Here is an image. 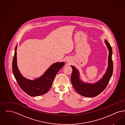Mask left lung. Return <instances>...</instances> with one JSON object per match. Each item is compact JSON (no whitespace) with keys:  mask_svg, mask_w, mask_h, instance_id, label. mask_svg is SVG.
<instances>
[{"mask_svg":"<svg viewBox=\"0 0 125 125\" xmlns=\"http://www.w3.org/2000/svg\"><path fill=\"white\" fill-rule=\"evenodd\" d=\"M105 44L109 50L108 67L105 74L101 80L95 84L84 83L79 79V73L75 67L73 68L71 79L72 85L78 94L85 97H95L102 92L107 87L113 73V62L112 60V48L107 40Z\"/></svg>","mask_w":125,"mask_h":125,"instance_id":"1","label":"left lung"}]
</instances>
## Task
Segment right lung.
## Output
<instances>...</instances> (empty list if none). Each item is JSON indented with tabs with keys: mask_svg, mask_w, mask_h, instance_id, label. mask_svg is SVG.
<instances>
[{
	"mask_svg": "<svg viewBox=\"0 0 125 125\" xmlns=\"http://www.w3.org/2000/svg\"><path fill=\"white\" fill-rule=\"evenodd\" d=\"M16 49L12 63V70L14 76L20 88L26 94L31 96H36L46 93L50 89L56 75L64 65V62L52 64L40 78L31 81L23 77L18 70L16 60Z\"/></svg>",
	"mask_w": 125,
	"mask_h": 125,
	"instance_id": "add662e5",
	"label": "right lung"
}]
</instances>
